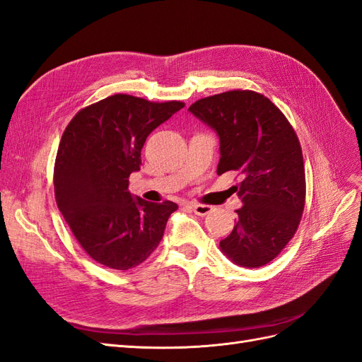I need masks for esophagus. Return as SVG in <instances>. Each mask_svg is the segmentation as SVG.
Returning <instances> with one entry per match:
<instances>
[{"label":"esophagus","instance_id":"obj_1","mask_svg":"<svg viewBox=\"0 0 362 362\" xmlns=\"http://www.w3.org/2000/svg\"><path fill=\"white\" fill-rule=\"evenodd\" d=\"M189 208L194 211V214H197L200 216L208 215L212 211L211 206H208V204H199V203H191Z\"/></svg>","mask_w":362,"mask_h":362}]
</instances>
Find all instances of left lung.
Wrapping results in <instances>:
<instances>
[{
	"instance_id": "left-lung-1",
	"label": "left lung",
	"mask_w": 362,
	"mask_h": 362,
	"mask_svg": "<svg viewBox=\"0 0 362 362\" xmlns=\"http://www.w3.org/2000/svg\"><path fill=\"white\" fill-rule=\"evenodd\" d=\"M194 117L220 136L216 173L241 177L232 191L243 202L232 233L220 241L227 257L259 268L294 236L305 208L306 180L302 147L290 121L255 90H227L197 100Z\"/></svg>"
}]
</instances>
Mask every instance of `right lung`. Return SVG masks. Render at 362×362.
<instances>
[{"instance_id":"add662e5","label":"right lung","mask_w":362,"mask_h":362,"mask_svg":"<svg viewBox=\"0 0 362 362\" xmlns=\"http://www.w3.org/2000/svg\"><path fill=\"white\" fill-rule=\"evenodd\" d=\"M183 106L115 94L78 110L62 135L56 203L81 249L98 264L129 270L159 245L177 204L135 200L129 177L141 170L147 136Z\"/></svg>"}]
</instances>
